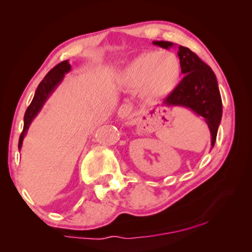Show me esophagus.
<instances>
[{"label":"esophagus","instance_id":"esophagus-1","mask_svg":"<svg viewBox=\"0 0 252 252\" xmlns=\"http://www.w3.org/2000/svg\"><path fill=\"white\" fill-rule=\"evenodd\" d=\"M131 111H132V108H131L130 105L123 104L118 110V117L121 118V119H126V118H127V117L130 116Z\"/></svg>","mask_w":252,"mask_h":252}]
</instances>
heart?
<instances>
[{"mask_svg":"<svg viewBox=\"0 0 252 252\" xmlns=\"http://www.w3.org/2000/svg\"><path fill=\"white\" fill-rule=\"evenodd\" d=\"M182 78V62L170 51H149L139 54L123 69L120 83L140 91L144 100H163L177 90Z\"/></svg>","mask_w":252,"mask_h":252,"instance_id":"obj_1","label":"heart"}]
</instances>
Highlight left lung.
I'll list each match as a JSON object with an SVG mask.
<instances>
[{
	"instance_id": "obj_1",
	"label": "left lung",
	"mask_w": 252,
	"mask_h": 252,
	"mask_svg": "<svg viewBox=\"0 0 252 252\" xmlns=\"http://www.w3.org/2000/svg\"><path fill=\"white\" fill-rule=\"evenodd\" d=\"M153 44L163 49L176 46L168 41H155ZM178 55L182 62L185 78L181 80L177 90L163 100V105L183 106L202 117L210 130L213 148L222 117V101L216 74L210 66L186 46H178Z\"/></svg>"
}]
</instances>
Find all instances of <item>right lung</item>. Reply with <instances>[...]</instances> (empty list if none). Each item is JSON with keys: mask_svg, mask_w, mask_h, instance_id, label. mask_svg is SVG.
Wrapping results in <instances>:
<instances>
[{"mask_svg": "<svg viewBox=\"0 0 252 252\" xmlns=\"http://www.w3.org/2000/svg\"><path fill=\"white\" fill-rule=\"evenodd\" d=\"M70 71L71 65L69 61L66 60V61H63L61 63H59L58 65H55L53 69L44 76V79L41 81V83L39 84V87H37L35 91V94L33 96L31 104L28 106L27 111H25L24 126L19 140V150H21V148H22L23 139L24 136L27 135V132L30 126H31L33 119L39 114L42 106L45 103V101L49 99V96L52 94L53 91L58 88V85L62 82L63 78H64V74Z\"/></svg>", "mask_w": 252, "mask_h": 252, "instance_id": "add662e5", "label": "right lung"}]
</instances>
